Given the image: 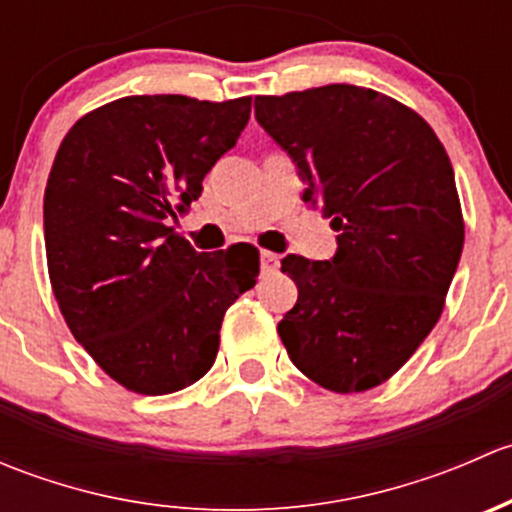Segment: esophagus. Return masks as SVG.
Wrapping results in <instances>:
<instances>
[{
  "label": "esophagus",
  "mask_w": 512,
  "mask_h": 512,
  "mask_svg": "<svg viewBox=\"0 0 512 512\" xmlns=\"http://www.w3.org/2000/svg\"><path fill=\"white\" fill-rule=\"evenodd\" d=\"M260 262H262V272H275L280 267V255L270 250L260 252Z\"/></svg>",
  "instance_id": "1"
}]
</instances>
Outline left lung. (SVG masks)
I'll use <instances>...</instances> for the list:
<instances>
[{
    "label": "left lung",
    "mask_w": 512,
    "mask_h": 512,
    "mask_svg": "<svg viewBox=\"0 0 512 512\" xmlns=\"http://www.w3.org/2000/svg\"><path fill=\"white\" fill-rule=\"evenodd\" d=\"M255 116L297 163L304 203L339 232L332 260H282L299 292L277 324L282 344L334 394L374 389L436 327L461 260L446 148L414 108L364 86L255 96Z\"/></svg>",
    "instance_id": "obj_1"
}]
</instances>
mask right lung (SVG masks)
<instances>
[{"label": "right lung", "instance_id": "add662e5", "mask_svg": "<svg viewBox=\"0 0 512 512\" xmlns=\"http://www.w3.org/2000/svg\"><path fill=\"white\" fill-rule=\"evenodd\" d=\"M252 98L126 96L71 126L44 193L46 267L76 342L128 391L163 396L208 374L260 250L195 252L170 218L250 121Z\"/></svg>", "mask_w": 512, "mask_h": 512}]
</instances>
